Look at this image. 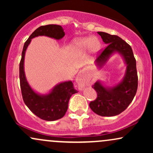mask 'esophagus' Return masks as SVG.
Wrapping results in <instances>:
<instances>
[{"mask_svg": "<svg viewBox=\"0 0 153 153\" xmlns=\"http://www.w3.org/2000/svg\"><path fill=\"white\" fill-rule=\"evenodd\" d=\"M76 82H78L79 85V88L82 89V88L84 87V85H85V79L82 76V75L81 73L78 75L76 78Z\"/></svg>", "mask_w": 153, "mask_h": 153, "instance_id": "esophagus-1", "label": "esophagus"}]
</instances>
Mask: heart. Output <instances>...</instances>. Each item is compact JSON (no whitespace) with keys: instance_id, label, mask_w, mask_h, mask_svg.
Masks as SVG:
<instances>
[{"instance_id":"obj_1","label":"heart","mask_w":153,"mask_h":153,"mask_svg":"<svg viewBox=\"0 0 153 153\" xmlns=\"http://www.w3.org/2000/svg\"><path fill=\"white\" fill-rule=\"evenodd\" d=\"M100 42L95 37H84L75 40L74 47L80 52H85L91 49L93 52H96L99 49Z\"/></svg>"}]
</instances>
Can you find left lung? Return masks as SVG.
I'll return each instance as SVG.
<instances>
[{
  "label": "left lung",
  "mask_w": 153,
  "mask_h": 153,
  "mask_svg": "<svg viewBox=\"0 0 153 153\" xmlns=\"http://www.w3.org/2000/svg\"><path fill=\"white\" fill-rule=\"evenodd\" d=\"M98 34L102 38L103 42L107 45L97 57L96 62L98 65L102 66L114 52L122 54L127 64L125 76L117 86L106 88L99 81L92 86L97 93V98L89 103L91 110L101 117H113L124 111L136 94L138 86L136 59L130 45L122 38L101 31Z\"/></svg>",
  "instance_id": "left-lung-1"
}]
</instances>
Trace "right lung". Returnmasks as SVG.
I'll use <instances>...</instances> for the list:
<instances>
[{"label":"right lung","mask_w":153,"mask_h":153,"mask_svg":"<svg viewBox=\"0 0 153 153\" xmlns=\"http://www.w3.org/2000/svg\"><path fill=\"white\" fill-rule=\"evenodd\" d=\"M38 36H47L60 39L65 36V32L62 26L59 25L49 24L42 26L36 29L24 43L22 59L19 63V78L23 100L31 112L39 118L46 121L57 120L65 114L70 98L78 91L74 88L71 81L61 82L54 88L52 92L45 96L36 94L31 88L24 74V55L31 39Z\"/></svg>","instance_id":"1"}]
</instances>
